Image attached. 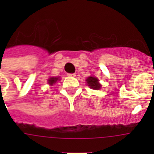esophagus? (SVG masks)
Wrapping results in <instances>:
<instances>
[{
    "instance_id": "esophagus-1",
    "label": "esophagus",
    "mask_w": 154,
    "mask_h": 154,
    "mask_svg": "<svg viewBox=\"0 0 154 154\" xmlns=\"http://www.w3.org/2000/svg\"><path fill=\"white\" fill-rule=\"evenodd\" d=\"M68 76H69V77H75V76H76V73H68Z\"/></svg>"
}]
</instances>
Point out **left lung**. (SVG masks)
Returning <instances> with one entry per match:
<instances>
[{
    "mask_svg": "<svg viewBox=\"0 0 154 154\" xmlns=\"http://www.w3.org/2000/svg\"><path fill=\"white\" fill-rule=\"evenodd\" d=\"M86 82L87 84H88V86L90 87L92 89L98 90L101 87V84L99 83V80L96 77H93V76L89 77L86 79Z\"/></svg>",
    "mask_w": 154,
    "mask_h": 154,
    "instance_id": "1",
    "label": "left lung"
}]
</instances>
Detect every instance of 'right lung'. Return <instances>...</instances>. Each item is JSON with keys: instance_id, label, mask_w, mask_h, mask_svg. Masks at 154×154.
<instances>
[{"instance_id": "obj_1", "label": "right lung", "mask_w": 154, "mask_h": 154, "mask_svg": "<svg viewBox=\"0 0 154 154\" xmlns=\"http://www.w3.org/2000/svg\"><path fill=\"white\" fill-rule=\"evenodd\" d=\"M57 81H60V78L57 77H50L49 80H48V83H49L50 85H53V84H55L56 82Z\"/></svg>"}]
</instances>
